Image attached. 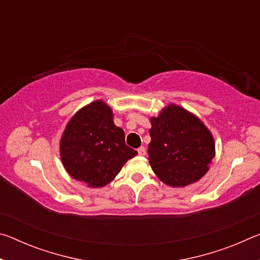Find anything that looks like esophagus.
<instances>
[{
    "instance_id": "obj_1",
    "label": "esophagus",
    "mask_w": 260,
    "mask_h": 260,
    "mask_svg": "<svg viewBox=\"0 0 260 260\" xmlns=\"http://www.w3.org/2000/svg\"><path fill=\"white\" fill-rule=\"evenodd\" d=\"M138 152H139L140 156H144V155H146V148H144V147H140V148L138 149Z\"/></svg>"
}]
</instances>
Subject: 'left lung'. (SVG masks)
Returning a JSON list of instances; mask_svg holds the SVG:
<instances>
[{
  "mask_svg": "<svg viewBox=\"0 0 260 260\" xmlns=\"http://www.w3.org/2000/svg\"><path fill=\"white\" fill-rule=\"evenodd\" d=\"M149 162L160 181L186 187L208 172L214 157V141L199 118L171 104L150 119Z\"/></svg>",
  "mask_w": 260,
  "mask_h": 260,
  "instance_id": "left-lung-1",
  "label": "left lung"
}]
</instances>
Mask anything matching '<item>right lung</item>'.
I'll return each mask as SVG.
<instances>
[{"mask_svg": "<svg viewBox=\"0 0 260 260\" xmlns=\"http://www.w3.org/2000/svg\"><path fill=\"white\" fill-rule=\"evenodd\" d=\"M111 108L102 101L74 114L60 139V158L68 173L88 187L111 182L125 162L138 155L126 146L125 133L113 122Z\"/></svg>", "mask_w": 260, "mask_h": 260, "instance_id": "add662e5", "label": "right lung"}]
</instances>
